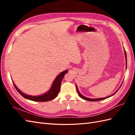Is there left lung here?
<instances>
[{"label": "left lung", "mask_w": 135, "mask_h": 135, "mask_svg": "<svg viewBox=\"0 0 135 135\" xmlns=\"http://www.w3.org/2000/svg\"><path fill=\"white\" fill-rule=\"evenodd\" d=\"M124 54H125V57H126V68H127V55H126V51H125V50H124ZM122 84H121V85H122ZM121 85H120V87H121ZM120 87L119 88V89L120 88ZM76 90H77V92H78V95L81 98V99H84V100H87V101H100V100H104V99H107V98H108V97H111V96H112L113 95H114V94H115L118 91V90L115 92V93H114L113 95H110V96H108V97H105V98H100V99H89V98H88V97H84V96H83L82 95H81V94L80 93V92H79V89H78V87H77V85H76Z\"/></svg>", "instance_id": "8db88e82"}]
</instances>
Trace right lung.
Segmentation results:
<instances>
[{"mask_svg": "<svg viewBox=\"0 0 135 135\" xmlns=\"http://www.w3.org/2000/svg\"><path fill=\"white\" fill-rule=\"evenodd\" d=\"M68 71V70H66L62 72H61L60 74L58 75V76L56 78V79H55L54 83H53L52 87L50 90L46 93L43 94L42 95L37 96H30V95H26V94L23 93V92H22L21 91H20L17 87H16V85L13 81H12V82H13L16 90L18 91V92L20 94V95H21L22 96H23L24 98H25V99L31 100V101H38V102L48 101L54 100L57 97V96L58 95V94L60 92L61 81H62V80L63 79L65 74H66Z\"/></svg>", "mask_w": 135, "mask_h": 135, "instance_id": "add662e5", "label": "right lung"}]
</instances>
